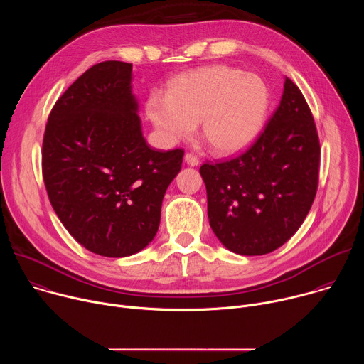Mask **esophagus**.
<instances>
[{"instance_id": "esophagus-1", "label": "esophagus", "mask_w": 364, "mask_h": 364, "mask_svg": "<svg viewBox=\"0 0 364 364\" xmlns=\"http://www.w3.org/2000/svg\"><path fill=\"white\" fill-rule=\"evenodd\" d=\"M184 161H186V164H188L190 167H196V166H198V159L196 157V155H193V154H186L184 155Z\"/></svg>"}]
</instances>
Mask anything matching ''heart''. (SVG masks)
<instances>
[{"mask_svg": "<svg viewBox=\"0 0 364 364\" xmlns=\"http://www.w3.org/2000/svg\"><path fill=\"white\" fill-rule=\"evenodd\" d=\"M269 100L261 76L215 65L174 77L168 96L151 93L146 115L168 142L191 136L200 122L201 135L215 152L233 155L261 134Z\"/></svg>", "mask_w": 364, "mask_h": 364, "instance_id": "heart-1", "label": "heart"}]
</instances>
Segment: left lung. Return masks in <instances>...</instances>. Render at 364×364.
<instances>
[{
    "label": "left lung",
    "instance_id": "left-lung-1",
    "mask_svg": "<svg viewBox=\"0 0 364 364\" xmlns=\"http://www.w3.org/2000/svg\"><path fill=\"white\" fill-rule=\"evenodd\" d=\"M318 171L313 114L298 86L285 77L279 107L255 144L233 160L200 167L212 230L239 255L278 249L313 205Z\"/></svg>",
    "mask_w": 364,
    "mask_h": 364
}]
</instances>
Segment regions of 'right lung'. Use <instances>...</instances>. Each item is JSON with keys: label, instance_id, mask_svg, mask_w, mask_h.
<instances>
[{"label": "right lung", "instance_id": "obj_1", "mask_svg": "<svg viewBox=\"0 0 364 364\" xmlns=\"http://www.w3.org/2000/svg\"><path fill=\"white\" fill-rule=\"evenodd\" d=\"M132 65L102 62L56 102L43 139V178L68 232L87 250L125 257L157 235L183 149H152L132 93Z\"/></svg>", "mask_w": 364, "mask_h": 364}]
</instances>
